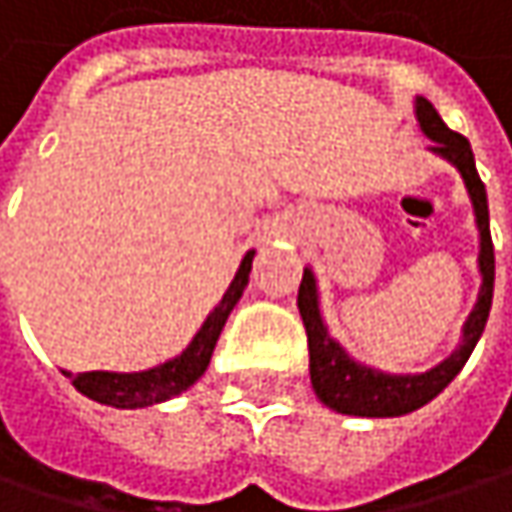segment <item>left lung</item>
Segmentation results:
<instances>
[{
	"label": "left lung",
	"instance_id": "obj_1",
	"mask_svg": "<svg viewBox=\"0 0 512 512\" xmlns=\"http://www.w3.org/2000/svg\"><path fill=\"white\" fill-rule=\"evenodd\" d=\"M416 117L422 131L437 140L434 152H440L442 158L454 163L466 181V190L472 196L475 216H478V228H481V275H484V287L478 304L466 322L463 331V343L454 351L445 363L437 369L425 372V375H384L375 369H366L360 363H354L346 351L340 349L322 319H319V307H316V287H313V272L304 269L302 284H299V313H302L304 331H307V351H310V384L313 393L319 395L322 404H328L337 413H349V416H401L410 413L422 404H428L457 378V372L466 366L469 354L475 349L478 337L484 334L487 325L489 307H492V284H495V252H492V237H489V210H487V187L475 169V155L472 146L463 134L451 131L437 108L428 99H416Z\"/></svg>",
	"mask_w": 512,
	"mask_h": 512
}]
</instances>
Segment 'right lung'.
Segmentation results:
<instances>
[{
  "instance_id": "1",
  "label": "right lung",
  "mask_w": 512,
  "mask_h": 512,
  "mask_svg": "<svg viewBox=\"0 0 512 512\" xmlns=\"http://www.w3.org/2000/svg\"><path fill=\"white\" fill-rule=\"evenodd\" d=\"M252 257L255 252L243 257L228 293L222 296V302L213 307L208 322L202 325V331L193 337V343L187 351L169 363H163L158 369L149 372H131V375H117V372H78L72 375V387L87 398L99 401V404H111V407H149L166 401L172 395L184 393L187 387H193L210 363V354L216 349V340L222 334V325L228 319V313L234 310V304L240 302L243 287L249 284V272H252Z\"/></svg>"
}]
</instances>
